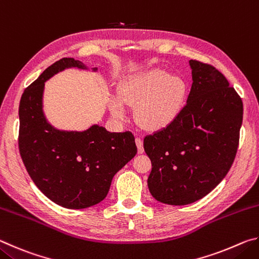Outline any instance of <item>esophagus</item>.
<instances>
[{
	"label": "esophagus",
	"mask_w": 259,
	"mask_h": 259,
	"mask_svg": "<svg viewBox=\"0 0 259 259\" xmlns=\"http://www.w3.org/2000/svg\"><path fill=\"white\" fill-rule=\"evenodd\" d=\"M136 145H137L139 154H142V153H144V145H143V140L142 139L136 138Z\"/></svg>",
	"instance_id": "obj_1"
}]
</instances>
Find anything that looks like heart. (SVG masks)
I'll return each instance as SVG.
<instances>
[{
	"instance_id": "1",
	"label": "heart",
	"mask_w": 259,
	"mask_h": 259,
	"mask_svg": "<svg viewBox=\"0 0 259 259\" xmlns=\"http://www.w3.org/2000/svg\"><path fill=\"white\" fill-rule=\"evenodd\" d=\"M119 95L108 104L113 116L125 119L126 105L138 107V123L146 130L159 131L171 125L182 114L188 97V84L182 76L152 69L124 81Z\"/></svg>"
}]
</instances>
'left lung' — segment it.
<instances>
[{"label": "left lung", "mask_w": 259, "mask_h": 259, "mask_svg": "<svg viewBox=\"0 0 259 259\" xmlns=\"http://www.w3.org/2000/svg\"><path fill=\"white\" fill-rule=\"evenodd\" d=\"M192 88L174 123L146 136L148 190L155 200L185 205L209 194L231 169L239 146L243 104L211 65L190 60Z\"/></svg>", "instance_id": "8db88e82"}]
</instances>
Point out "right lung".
Returning a JSON list of instances; mask_svg holds the SVG:
<instances>
[{
  "label": "right lung",
  "instance_id": "right-lung-1",
  "mask_svg": "<svg viewBox=\"0 0 259 259\" xmlns=\"http://www.w3.org/2000/svg\"><path fill=\"white\" fill-rule=\"evenodd\" d=\"M72 67L88 69L80 60L63 58L26 88L19 104L18 144L38 190L61 207L83 209L106 198L114 175L136 155L137 147L130 131L109 133L98 124L84 131H65L48 122L43 112L46 82Z\"/></svg>",
  "mask_w": 259,
  "mask_h": 259
}]
</instances>
